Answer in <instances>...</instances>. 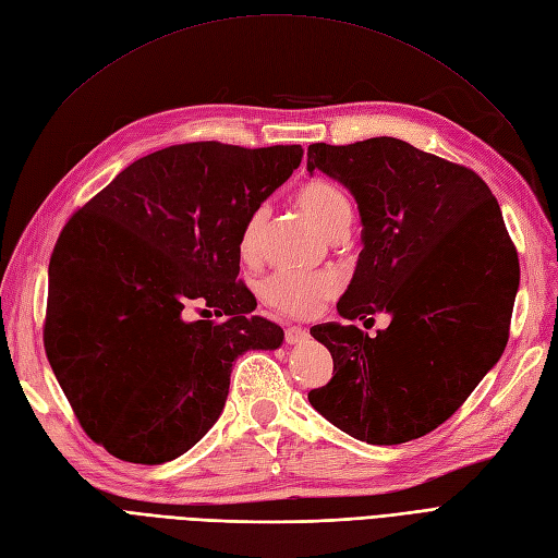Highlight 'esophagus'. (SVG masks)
I'll return each instance as SVG.
<instances>
[{"instance_id": "1", "label": "esophagus", "mask_w": 558, "mask_h": 558, "mask_svg": "<svg viewBox=\"0 0 558 558\" xmlns=\"http://www.w3.org/2000/svg\"><path fill=\"white\" fill-rule=\"evenodd\" d=\"M306 337H308V329H304V327H300V325H288V327H286V343H288V345L302 343Z\"/></svg>"}]
</instances>
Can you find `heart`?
Instances as JSON below:
<instances>
[{"mask_svg": "<svg viewBox=\"0 0 558 558\" xmlns=\"http://www.w3.org/2000/svg\"><path fill=\"white\" fill-rule=\"evenodd\" d=\"M295 204L300 210L314 221L325 235L345 233L352 221V204L333 183L316 178L304 183L298 194ZM267 210L258 208L250 215L247 225L240 235V254L244 260H258L263 250ZM339 277L331 272H302V270H279L267 277L260 286L263 300L279 308L281 314L295 318H311L323 311V306L337 295Z\"/></svg>", "mask_w": 558, "mask_h": 558, "instance_id": "heart-1", "label": "heart"}]
</instances>
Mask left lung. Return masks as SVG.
<instances>
[{"instance_id":"1","label":"left lung","mask_w":558,"mask_h":558,"mask_svg":"<svg viewBox=\"0 0 558 558\" xmlns=\"http://www.w3.org/2000/svg\"><path fill=\"white\" fill-rule=\"evenodd\" d=\"M308 171L354 196L364 250L339 314L387 329L311 327L333 377L308 391L329 423L368 444H403L447 421L508 343L520 286L518 252L497 198L462 165L393 137L311 144Z\"/></svg>"}]
</instances>
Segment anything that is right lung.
<instances>
[{"mask_svg": "<svg viewBox=\"0 0 558 558\" xmlns=\"http://www.w3.org/2000/svg\"><path fill=\"white\" fill-rule=\"evenodd\" d=\"M302 146L192 142L132 162L63 227L50 258L48 362L84 433L162 464L225 410L233 362L283 329L238 279L240 235L302 162ZM204 305L219 324L187 322Z\"/></svg>", "mask_w": 558, "mask_h": 558, "instance_id": "obj_1", "label": "right lung"}]
</instances>
